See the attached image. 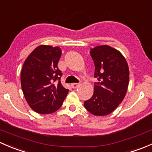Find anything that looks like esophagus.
Instances as JSON below:
<instances>
[{"label": "esophagus", "mask_w": 152, "mask_h": 152, "mask_svg": "<svg viewBox=\"0 0 152 152\" xmlns=\"http://www.w3.org/2000/svg\"><path fill=\"white\" fill-rule=\"evenodd\" d=\"M79 85H79V83H73V84H71L70 87H71L73 89H76V88H77Z\"/></svg>", "instance_id": "esophagus-1"}]
</instances>
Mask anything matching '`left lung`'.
Masks as SVG:
<instances>
[{
	"label": "left lung",
	"mask_w": 152,
	"mask_h": 152,
	"mask_svg": "<svg viewBox=\"0 0 152 152\" xmlns=\"http://www.w3.org/2000/svg\"><path fill=\"white\" fill-rule=\"evenodd\" d=\"M95 64L93 95L84 106L91 114L104 116L114 111L124 100L129 80L126 60L120 51L104 45L90 49Z\"/></svg>",
	"instance_id": "1"
}]
</instances>
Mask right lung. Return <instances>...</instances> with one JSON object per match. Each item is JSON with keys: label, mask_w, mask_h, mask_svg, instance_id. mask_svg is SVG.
<instances>
[{"label": "right lung", "mask_w": 152, "mask_h": 152, "mask_svg": "<svg viewBox=\"0 0 152 152\" xmlns=\"http://www.w3.org/2000/svg\"><path fill=\"white\" fill-rule=\"evenodd\" d=\"M61 54L59 47L41 45L29 54L23 65V93L31 108L39 114H50L59 110L68 93L61 84L62 73L57 67Z\"/></svg>", "instance_id": "1"}]
</instances>
